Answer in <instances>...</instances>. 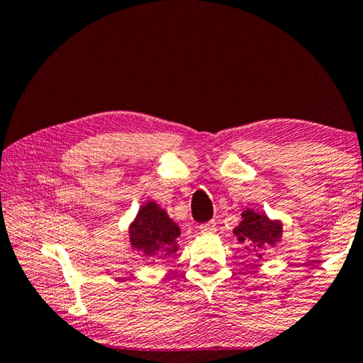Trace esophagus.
<instances>
[{
	"instance_id": "34e87169",
	"label": "esophagus",
	"mask_w": 363,
	"mask_h": 363,
	"mask_svg": "<svg viewBox=\"0 0 363 363\" xmlns=\"http://www.w3.org/2000/svg\"><path fill=\"white\" fill-rule=\"evenodd\" d=\"M199 230H200V233H202V235H213L216 231V223H215V221H207V223L200 225Z\"/></svg>"
}]
</instances>
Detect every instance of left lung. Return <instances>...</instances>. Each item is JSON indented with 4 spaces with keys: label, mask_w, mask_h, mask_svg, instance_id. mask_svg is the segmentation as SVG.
Segmentation results:
<instances>
[{
    "label": "left lung",
    "mask_w": 363,
    "mask_h": 363,
    "mask_svg": "<svg viewBox=\"0 0 363 363\" xmlns=\"http://www.w3.org/2000/svg\"><path fill=\"white\" fill-rule=\"evenodd\" d=\"M235 236L240 242H251V246L256 250L272 246L282 240V221L270 220L266 213H257L251 208H246L241 213L240 225L233 230ZM257 252V251H256ZM259 257L262 254H257Z\"/></svg>",
    "instance_id": "obj_1"
}]
</instances>
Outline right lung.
<instances>
[{
    "label": "right lung",
    "mask_w": 363,
    "mask_h": 363,
    "mask_svg": "<svg viewBox=\"0 0 363 363\" xmlns=\"http://www.w3.org/2000/svg\"><path fill=\"white\" fill-rule=\"evenodd\" d=\"M128 236L132 250L147 257H166L179 250L177 238L181 236V228L164 208L155 200H148L130 223Z\"/></svg>",
    "instance_id": "obj_1"
}]
</instances>
